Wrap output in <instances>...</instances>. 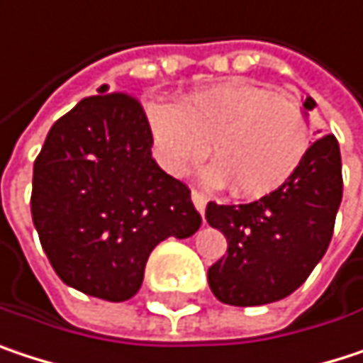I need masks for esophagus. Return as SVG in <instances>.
I'll return each mask as SVG.
<instances>
[{"instance_id":"esophagus-1","label":"esophagus","mask_w":363,"mask_h":363,"mask_svg":"<svg viewBox=\"0 0 363 363\" xmlns=\"http://www.w3.org/2000/svg\"><path fill=\"white\" fill-rule=\"evenodd\" d=\"M192 203L196 206V211L203 215L204 213V206H206V199H204L201 192H196V190H192Z\"/></svg>"}]
</instances>
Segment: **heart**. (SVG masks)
Listing matches in <instances>:
<instances>
[{
  "instance_id": "b5f03b06",
  "label": "heart",
  "mask_w": 363,
  "mask_h": 363,
  "mask_svg": "<svg viewBox=\"0 0 363 363\" xmlns=\"http://www.w3.org/2000/svg\"><path fill=\"white\" fill-rule=\"evenodd\" d=\"M146 123L160 164L184 175L208 152V184H228L242 199H263L286 186L303 164L311 129L295 102L245 79L188 94L179 104L152 102Z\"/></svg>"
}]
</instances>
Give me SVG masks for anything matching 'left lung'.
I'll list each match as a JSON object with an SVG mask.
<instances>
[{"instance_id":"1","label":"left lung","mask_w":363,"mask_h":363,"mask_svg":"<svg viewBox=\"0 0 363 363\" xmlns=\"http://www.w3.org/2000/svg\"><path fill=\"white\" fill-rule=\"evenodd\" d=\"M315 108L305 98L303 113ZM342 199L335 135L315 140L293 179L249 204H206V221L228 240V255L208 267V286L236 307L280 301L307 280L330 245Z\"/></svg>"}]
</instances>
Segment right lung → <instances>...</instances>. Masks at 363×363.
Instances as JSON below:
<instances>
[{"label":"right lung","mask_w":363,"mask_h":363,"mask_svg":"<svg viewBox=\"0 0 363 363\" xmlns=\"http://www.w3.org/2000/svg\"><path fill=\"white\" fill-rule=\"evenodd\" d=\"M98 91L52 125L33 167L30 213L58 278L121 303L140 291L155 247L192 236L203 219L188 186L152 159L140 102Z\"/></svg>","instance_id":"add662e5"}]
</instances>
